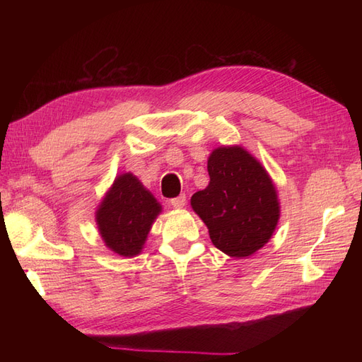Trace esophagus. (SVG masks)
Wrapping results in <instances>:
<instances>
[{"label":"esophagus","mask_w":362,"mask_h":362,"mask_svg":"<svg viewBox=\"0 0 362 362\" xmlns=\"http://www.w3.org/2000/svg\"><path fill=\"white\" fill-rule=\"evenodd\" d=\"M169 204L173 208H182L185 205V194H180V196H177V198H172L169 201Z\"/></svg>","instance_id":"1"}]
</instances>
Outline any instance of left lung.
<instances>
[{"label":"left lung","mask_w":362,"mask_h":362,"mask_svg":"<svg viewBox=\"0 0 362 362\" xmlns=\"http://www.w3.org/2000/svg\"><path fill=\"white\" fill-rule=\"evenodd\" d=\"M210 184L192 196L213 245L234 258L249 257L275 231L279 204L264 168L240 146L218 148L208 158Z\"/></svg>","instance_id":"obj_1"}]
</instances>
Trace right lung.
Instances as JSON below:
<instances>
[{"mask_svg": "<svg viewBox=\"0 0 362 362\" xmlns=\"http://www.w3.org/2000/svg\"><path fill=\"white\" fill-rule=\"evenodd\" d=\"M161 206L133 173L116 178L107 193L96 222L107 247L124 257H134L145 245L152 222Z\"/></svg>", "mask_w": 362, "mask_h": 362, "instance_id": "obj_1", "label": "right lung"}]
</instances>
